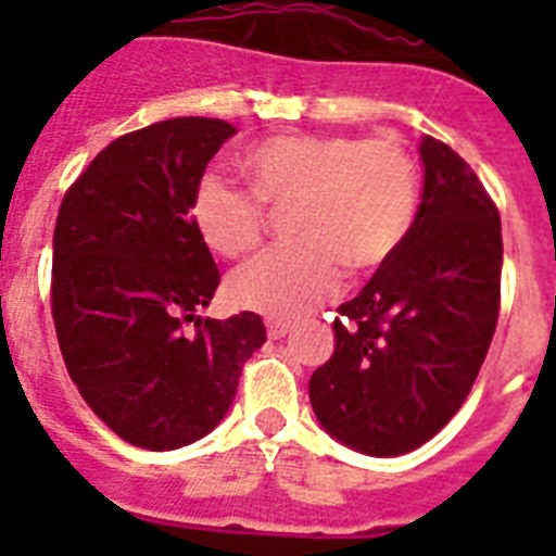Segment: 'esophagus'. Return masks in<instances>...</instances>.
I'll use <instances>...</instances> for the list:
<instances>
[{
	"label": "esophagus",
	"mask_w": 556,
	"mask_h": 556,
	"mask_svg": "<svg viewBox=\"0 0 556 556\" xmlns=\"http://www.w3.org/2000/svg\"><path fill=\"white\" fill-rule=\"evenodd\" d=\"M289 331H292V323L275 320V317H269L267 320V337L269 339H283Z\"/></svg>",
	"instance_id": "obj_1"
}]
</instances>
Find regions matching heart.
Here are the masks:
<instances>
[{
  "label": "heart",
  "instance_id": "obj_1",
  "mask_svg": "<svg viewBox=\"0 0 556 556\" xmlns=\"http://www.w3.org/2000/svg\"><path fill=\"white\" fill-rule=\"evenodd\" d=\"M248 189L203 175L189 217L200 242L223 258H244L267 239V211L294 205L303 242L273 250L230 278L233 303L269 317H301L342 287L345 267H384L412 233L420 172L404 141L345 132H294L255 141L239 155Z\"/></svg>",
  "mask_w": 556,
  "mask_h": 556
}]
</instances>
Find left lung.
<instances>
[{
	"mask_svg": "<svg viewBox=\"0 0 556 556\" xmlns=\"http://www.w3.org/2000/svg\"><path fill=\"white\" fill-rule=\"evenodd\" d=\"M424 203L406 242L337 308L333 348L308 381L339 443L397 456L429 443L465 404L501 308V217L479 175L426 136Z\"/></svg>",
	"mask_w": 556,
	"mask_h": 556,
	"instance_id": "left-lung-1",
	"label": "left lung"
}]
</instances>
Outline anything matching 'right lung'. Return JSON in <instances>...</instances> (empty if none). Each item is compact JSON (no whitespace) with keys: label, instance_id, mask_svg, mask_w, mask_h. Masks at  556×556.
I'll return each mask as SVG.
<instances>
[{"label":"right lung","instance_id":"right-lung-1","mask_svg":"<svg viewBox=\"0 0 556 556\" xmlns=\"http://www.w3.org/2000/svg\"><path fill=\"white\" fill-rule=\"evenodd\" d=\"M233 132L208 116L125 132L58 211L49 294L63 362L94 415L139 448L172 451L208 434L244 362L267 342L253 312L194 317L217 292L219 269L189 200Z\"/></svg>","mask_w":556,"mask_h":556}]
</instances>
